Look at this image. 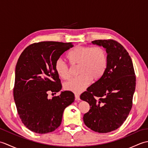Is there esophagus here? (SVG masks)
Returning <instances> with one entry per match:
<instances>
[{
	"label": "esophagus",
	"mask_w": 148,
	"mask_h": 148,
	"mask_svg": "<svg viewBox=\"0 0 148 148\" xmlns=\"http://www.w3.org/2000/svg\"><path fill=\"white\" fill-rule=\"evenodd\" d=\"M75 99L76 100H80V97L79 94H75Z\"/></svg>",
	"instance_id": "obj_1"
}]
</instances>
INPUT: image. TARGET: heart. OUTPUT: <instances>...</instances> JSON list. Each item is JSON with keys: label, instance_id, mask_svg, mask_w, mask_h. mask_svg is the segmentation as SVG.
<instances>
[{"label": "heart", "instance_id": "obj_1", "mask_svg": "<svg viewBox=\"0 0 148 148\" xmlns=\"http://www.w3.org/2000/svg\"><path fill=\"white\" fill-rule=\"evenodd\" d=\"M67 58L72 65H79L77 72L80 75L66 81L64 87L76 93L83 92L91 80H99L104 74L108 62V53L102 46H76L69 52ZM55 69L62 79L71 76L70 67L62 58L56 61Z\"/></svg>", "mask_w": 148, "mask_h": 148}]
</instances>
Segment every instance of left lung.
I'll return each instance as SVG.
<instances>
[{"mask_svg": "<svg viewBox=\"0 0 148 148\" xmlns=\"http://www.w3.org/2000/svg\"><path fill=\"white\" fill-rule=\"evenodd\" d=\"M92 43L106 49L108 62L103 76L80 96L90 106L83 121L91 130L108 133L121 127L129 114L136 78L130 56L121 44L112 39Z\"/></svg>", "mask_w": 148, "mask_h": 148, "instance_id": "obj_1", "label": "left lung"}]
</instances>
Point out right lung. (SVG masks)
Here are the masks:
<instances>
[{
  "mask_svg": "<svg viewBox=\"0 0 148 148\" xmlns=\"http://www.w3.org/2000/svg\"><path fill=\"white\" fill-rule=\"evenodd\" d=\"M72 47L71 42L34 43L24 49L18 60L14 99L22 123L34 132L55 130L61 124L64 109L74 101V94L71 91L48 98L49 92L56 94L62 89L55 62Z\"/></svg>",
  "mask_w": 148,
  "mask_h": 148,
  "instance_id": "right-lung-1",
  "label": "right lung"
}]
</instances>
